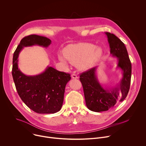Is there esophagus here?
<instances>
[{"label":"esophagus","mask_w":146,"mask_h":146,"mask_svg":"<svg viewBox=\"0 0 146 146\" xmlns=\"http://www.w3.org/2000/svg\"><path fill=\"white\" fill-rule=\"evenodd\" d=\"M71 77H72V78H74V79H76V78H78L76 74H72V76H71Z\"/></svg>","instance_id":"esophagus-1"}]
</instances>
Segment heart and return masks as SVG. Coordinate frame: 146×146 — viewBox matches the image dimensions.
<instances>
[{
  "label": "heart",
  "instance_id": "b5f03b06",
  "mask_svg": "<svg viewBox=\"0 0 146 146\" xmlns=\"http://www.w3.org/2000/svg\"><path fill=\"white\" fill-rule=\"evenodd\" d=\"M88 43H79L70 44L64 50V56L59 55V59L64 64L69 61L82 71L93 68L101 59L103 54L101 47Z\"/></svg>",
  "mask_w": 146,
  "mask_h": 146
}]
</instances>
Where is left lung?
I'll return each mask as SVG.
<instances>
[{
  "mask_svg": "<svg viewBox=\"0 0 146 146\" xmlns=\"http://www.w3.org/2000/svg\"><path fill=\"white\" fill-rule=\"evenodd\" d=\"M110 48V54L118 58L117 68L122 71V77L117 86L104 88L99 82L96 76L97 66L80 76L87 107L95 112L105 111L114 108L118 102L126 98L131 84L132 65L127 50L122 41L116 36L105 32Z\"/></svg>",
  "mask_w": 146,
  "mask_h": 146,
  "instance_id": "obj_1",
  "label": "left lung"
}]
</instances>
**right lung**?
Listing matches in <instances>:
<instances>
[{
	"label": "right lung",
	"mask_w": 146,
	"mask_h": 146,
	"mask_svg": "<svg viewBox=\"0 0 146 146\" xmlns=\"http://www.w3.org/2000/svg\"><path fill=\"white\" fill-rule=\"evenodd\" d=\"M51 40L46 37L31 35L24 37L13 55L12 76L17 92L25 105L39 114L59 111L64 102L65 89L70 74L47 66L36 76H27L18 68V56L24 47L35 45L48 47Z\"/></svg>",
	"instance_id": "right-lung-1"
}]
</instances>
